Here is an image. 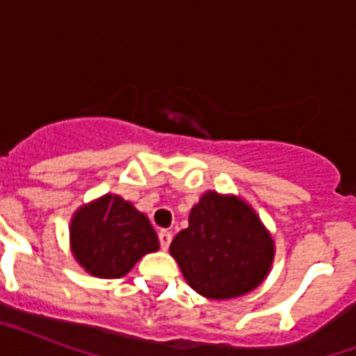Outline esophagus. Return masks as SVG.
<instances>
[{
	"label": "esophagus",
	"mask_w": 356,
	"mask_h": 356,
	"mask_svg": "<svg viewBox=\"0 0 356 356\" xmlns=\"http://www.w3.org/2000/svg\"><path fill=\"white\" fill-rule=\"evenodd\" d=\"M159 242H161V248L166 251L170 248V243H172V233L170 231H161L159 233Z\"/></svg>",
	"instance_id": "34e87169"
}]
</instances>
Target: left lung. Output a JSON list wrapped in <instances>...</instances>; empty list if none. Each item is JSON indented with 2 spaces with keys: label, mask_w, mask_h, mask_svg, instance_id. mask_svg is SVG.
<instances>
[{
  "label": "left lung",
  "mask_w": 356,
  "mask_h": 356,
  "mask_svg": "<svg viewBox=\"0 0 356 356\" xmlns=\"http://www.w3.org/2000/svg\"><path fill=\"white\" fill-rule=\"evenodd\" d=\"M170 253L195 292L209 299H233L264 281L275 245L245 201L207 192L192 207L188 227L173 238Z\"/></svg>",
  "instance_id": "1"
}]
</instances>
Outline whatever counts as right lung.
<instances>
[{
	"mask_svg": "<svg viewBox=\"0 0 356 356\" xmlns=\"http://www.w3.org/2000/svg\"><path fill=\"white\" fill-rule=\"evenodd\" d=\"M75 260L90 275L118 279L144 254L159 249L147 216L120 195L107 194L77 209L70 225Z\"/></svg>",
	"mask_w": 356,
	"mask_h": 356,
	"instance_id": "obj_1",
	"label": "right lung"
}]
</instances>
